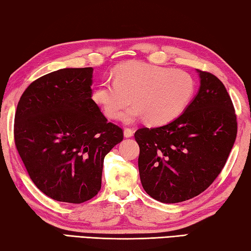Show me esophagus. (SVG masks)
<instances>
[{
	"label": "esophagus",
	"instance_id": "obj_1",
	"mask_svg": "<svg viewBox=\"0 0 251 251\" xmlns=\"http://www.w3.org/2000/svg\"><path fill=\"white\" fill-rule=\"evenodd\" d=\"M123 135H125V138H131L133 135V131L131 129H125V131H123Z\"/></svg>",
	"mask_w": 251,
	"mask_h": 251
}]
</instances>
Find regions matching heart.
Here are the masks:
<instances>
[{
  "label": "heart",
  "mask_w": 251,
  "mask_h": 251,
  "mask_svg": "<svg viewBox=\"0 0 251 251\" xmlns=\"http://www.w3.org/2000/svg\"><path fill=\"white\" fill-rule=\"evenodd\" d=\"M195 91V81L181 69H171L143 61H129L114 70V80L104 79L96 87L92 99L109 119L122 114L125 123L140 118L149 125L172 121L186 108Z\"/></svg>",
  "instance_id": "b5f03b06"
}]
</instances>
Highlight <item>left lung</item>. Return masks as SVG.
I'll use <instances>...</instances> for the list:
<instances>
[{
	"instance_id": "1",
	"label": "left lung",
	"mask_w": 251,
	"mask_h": 251,
	"mask_svg": "<svg viewBox=\"0 0 251 251\" xmlns=\"http://www.w3.org/2000/svg\"><path fill=\"white\" fill-rule=\"evenodd\" d=\"M200 88L178 118L134 133L140 147L142 186L161 203H179L204 192L226 164L237 135V119L225 86L196 69Z\"/></svg>"
}]
</instances>
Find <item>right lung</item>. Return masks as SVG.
Wrapping results in <instances>:
<instances>
[{"instance_id": "right-lung-1", "label": "right lung", "mask_w": 251, "mask_h": 251, "mask_svg": "<svg viewBox=\"0 0 251 251\" xmlns=\"http://www.w3.org/2000/svg\"><path fill=\"white\" fill-rule=\"evenodd\" d=\"M94 68H63L26 88L15 146L30 179L50 199L80 204L101 188L103 159L123 139L91 99Z\"/></svg>"}]
</instances>
